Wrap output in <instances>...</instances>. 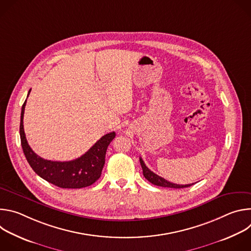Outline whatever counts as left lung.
Listing matches in <instances>:
<instances>
[{"mask_svg": "<svg viewBox=\"0 0 251 251\" xmlns=\"http://www.w3.org/2000/svg\"><path fill=\"white\" fill-rule=\"evenodd\" d=\"M140 164L143 170V175L147 178V180L152 183L153 185L159 186V187H164V188H173V189H182V188H188L191 187L194 184H189V185H176L174 183H171L167 180H165L164 177L156 175L155 173H153L151 170L148 169V167L145 165L144 161L142 160V158H140Z\"/></svg>", "mask_w": 251, "mask_h": 251, "instance_id": "1", "label": "left lung"}]
</instances>
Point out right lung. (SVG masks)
I'll return each instance as SVG.
<instances>
[{"instance_id":"right-lung-1","label":"right lung","mask_w":251,"mask_h":251,"mask_svg":"<svg viewBox=\"0 0 251 251\" xmlns=\"http://www.w3.org/2000/svg\"><path fill=\"white\" fill-rule=\"evenodd\" d=\"M29 92L30 89L27 96ZM25 103L26 100L22 107L20 136L25 159L35 174L62 189H81L95 183L101 176L107 147L115 138V132L102 136L84 155L75 160L67 162L45 160L35 154L27 144L23 122Z\"/></svg>"}]
</instances>
